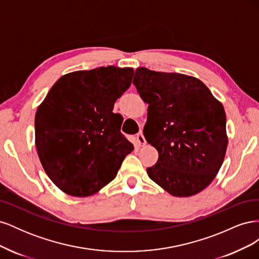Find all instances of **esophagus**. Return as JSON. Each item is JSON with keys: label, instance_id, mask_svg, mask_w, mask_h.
I'll list each match as a JSON object with an SVG mask.
<instances>
[{"label": "esophagus", "instance_id": "34e87169", "mask_svg": "<svg viewBox=\"0 0 259 259\" xmlns=\"http://www.w3.org/2000/svg\"><path fill=\"white\" fill-rule=\"evenodd\" d=\"M137 140H138V143H139L140 146H145L147 144L146 138H145L143 133H139V134L137 135Z\"/></svg>", "mask_w": 259, "mask_h": 259}]
</instances>
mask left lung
<instances>
[{
	"instance_id": "obj_1",
	"label": "left lung",
	"mask_w": 259,
	"mask_h": 259,
	"mask_svg": "<svg viewBox=\"0 0 259 259\" xmlns=\"http://www.w3.org/2000/svg\"><path fill=\"white\" fill-rule=\"evenodd\" d=\"M148 104L145 138L159 152L148 176L174 197H191L213 182L228 146L226 112L194 76L136 69L134 81Z\"/></svg>"
}]
</instances>
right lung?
<instances>
[{
  "label": "right lung",
  "instance_id": "right-lung-1",
  "mask_svg": "<svg viewBox=\"0 0 259 259\" xmlns=\"http://www.w3.org/2000/svg\"><path fill=\"white\" fill-rule=\"evenodd\" d=\"M134 69L114 66L70 72L53 85L35 113V147L61 191L90 197L113 180L134 146L121 134L115 100Z\"/></svg>",
  "mask_w": 259,
  "mask_h": 259
}]
</instances>
